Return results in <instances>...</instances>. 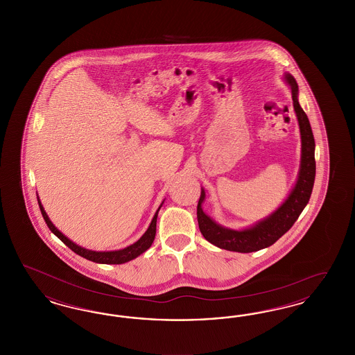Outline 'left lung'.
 I'll return each mask as SVG.
<instances>
[{
	"instance_id": "1",
	"label": "left lung",
	"mask_w": 355,
	"mask_h": 355,
	"mask_svg": "<svg viewBox=\"0 0 355 355\" xmlns=\"http://www.w3.org/2000/svg\"><path fill=\"white\" fill-rule=\"evenodd\" d=\"M285 80L291 87L293 106L300 123L302 150H301V166L295 186L288 194L286 201L282 203L272 214L265 220H258L252 227L243 230H233L216 223L202 210L205 190H201V197L197 206V218L200 230L206 241L216 245L220 249L252 253L265 248H269L298 220L304 206L309 202L314 180H315V142L311 132L309 119L298 102V85L291 74H285Z\"/></svg>"
}]
</instances>
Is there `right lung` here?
I'll use <instances>...</instances> for the list:
<instances>
[{
    "mask_svg": "<svg viewBox=\"0 0 355 355\" xmlns=\"http://www.w3.org/2000/svg\"><path fill=\"white\" fill-rule=\"evenodd\" d=\"M38 200V197H37ZM164 203V202H162ZM161 203V206H162ZM38 205H40V210H41V214L44 217V220L46 222L48 227L51 229V233L54 236H58L68 248H70L73 252L81 257H84L89 261H93V262H97V263H112V265H121V263H125V262H129L132 259L137 258L138 255H141L142 253H145L150 246H152L153 241H154V236H155V227H157V216H158V211L161 209V206L158 207V210L155 211L154 217H153L152 222H150V226L148 227V230L145 232V234L141 236L137 242H135L133 245L125 248V249H121V250H116V252H93V250H87L84 249L78 245H76L74 242H71L69 239L68 236H64L49 220L46 211L44 210V206L38 200Z\"/></svg>",
    "mask_w": 355,
    "mask_h": 355,
    "instance_id": "add662e5",
    "label": "right lung"
}]
</instances>
